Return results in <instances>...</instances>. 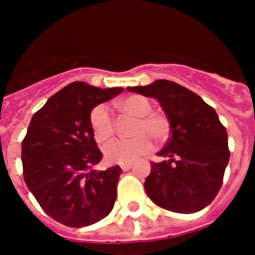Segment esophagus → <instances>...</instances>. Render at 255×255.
<instances>
[{
	"label": "esophagus",
	"instance_id": "esophagus-1",
	"mask_svg": "<svg viewBox=\"0 0 255 255\" xmlns=\"http://www.w3.org/2000/svg\"><path fill=\"white\" fill-rule=\"evenodd\" d=\"M121 168H122L123 171H128L130 168H132V164L130 163H125V164H121Z\"/></svg>",
	"mask_w": 255,
	"mask_h": 255
}]
</instances>
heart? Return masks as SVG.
<instances>
[{
    "instance_id": "heart-1",
    "label": "heart",
    "mask_w": 255,
    "mask_h": 255,
    "mask_svg": "<svg viewBox=\"0 0 255 255\" xmlns=\"http://www.w3.org/2000/svg\"><path fill=\"white\" fill-rule=\"evenodd\" d=\"M116 106L126 115L134 117L129 139L115 140L105 146L104 154L109 163H129L149 153L152 139L164 143L170 133V122L163 112L151 111L150 100L142 95H130L116 102ZM90 126L99 143H106L115 134V121L105 105H97L90 113Z\"/></svg>"
}]
</instances>
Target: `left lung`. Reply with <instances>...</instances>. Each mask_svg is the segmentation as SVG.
<instances>
[{"label": "left lung", "mask_w": 255, "mask_h": 255, "mask_svg": "<svg viewBox=\"0 0 255 255\" xmlns=\"http://www.w3.org/2000/svg\"><path fill=\"white\" fill-rule=\"evenodd\" d=\"M160 102L170 122V138L151 161L144 182L149 199L177 213L201 211L216 197L230 160L227 130L215 110L191 90L169 80L127 87Z\"/></svg>", "instance_id": "8db88e82"}]
</instances>
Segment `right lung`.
Segmentation results:
<instances>
[{
    "label": "right lung",
    "instance_id": "right-lung-1",
    "mask_svg": "<svg viewBox=\"0 0 255 255\" xmlns=\"http://www.w3.org/2000/svg\"><path fill=\"white\" fill-rule=\"evenodd\" d=\"M122 91L71 82L30 120L22 142L23 177L40 207L59 223L75 228L94 225L115 206L122 169L94 170L102 153L90 113Z\"/></svg>",
    "mask_w": 255,
    "mask_h": 255
}]
</instances>
